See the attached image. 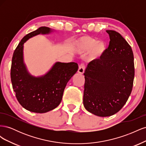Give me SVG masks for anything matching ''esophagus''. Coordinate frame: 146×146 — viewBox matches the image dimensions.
Returning a JSON list of instances; mask_svg holds the SVG:
<instances>
[{
  "label": "esophagus",
  "mask_w": 146,
  "mask_h": 146,
  "mask_svg": "<svg viewBox=\"0 0 146 146\" xmlns=\"http://www.w3.org/2000/svg\"><path fill=\"white\" fill-rule=\"evenodd\" d=\"M85 66L84 64H81L78 67V72L80 74H83L84 73V70H85Z\"/></svg>",
  "instance_id": "esophagus-1"
}]
</instances>
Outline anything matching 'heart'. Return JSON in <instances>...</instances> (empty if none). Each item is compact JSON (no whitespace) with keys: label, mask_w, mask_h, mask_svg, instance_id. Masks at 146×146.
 Segmentation results:
<instances>
[{"label":"heart","mask_w":146,"mask_h":146,"mask_svg":"<svg viewBox=\"0 0 146 146\" xmlns=\"http://www.w3.org/2000/svg\"><path fill=\"white\" fill-rule=\"evenodd\" d=\"M74 49L79 53H83L91 49L90 58L96 59L102 54L105 45L102 42L97 41L89 36H82L74 43Z\"/></svg>","instance_id":"1"}]
</instances>
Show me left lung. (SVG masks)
I'll return each mask as SVG.
<instances>
[{"mask_svg":"<svg viewBox=\"0 0 146 146\" xmlns=\"http://www.w3.org/2000/svg\"><path fill=\"white\" fill-rule=\"evenodd\" d=\"M108 48L85 70L83 105L87 111L100 117L112 116L125 104L135 77L134 56L131 46L121 35L107 30Z\"/></svg>","mask_w":146,"mask_h":146,"instance_id":"1","label":"left lung"}]
</instances>
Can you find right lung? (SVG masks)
<instances>
[{"label":"right lung","instance_id":"1","mask_svg":"<svg viewBox=\"0 0 146 146\" xmlns=\"http://www.w3.org/2000/svg\"><path fill=\"white\" fill-rule=\"evenodd\" d=\"M50 32L49 28L41 27L25 35L12 57L10 76L13 91L22 107L34 113H46L58 107L66 84L78 68L74 62H57L44 76L36 78L28 73L23 63L24 43L35 35Z\"/></svg>","mask_w":146,"mask_h":146}]
</instances>
